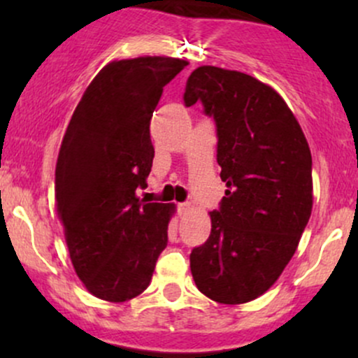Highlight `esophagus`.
<instances>
[{
    "mask_svg": "<svg viewBox=\"0 0 358 358\" xmlns=\"http://www.w3.org/2000/svg\"><path fill=\"white\" fill-rule=\"evenodd\" d=\"M192 207V203L190 202H183V203H178V210L180 212H187L188 210V208H190Z\"/></svg>",
    "mask_w": 358,
    "mask_h": 358,
    "instance_id": "1",
    "label": "esophagus"
}]
</instances>
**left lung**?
I'll list each match as a JSON object with an SVG mask.
<instances>
[{"mask_svg":"<svg viewBox=\"0 0 358 358\" xmlns=\"http://www.w3.org/2000/svg\"><path fill=\"white\" fill-rule=\"evenodd\" d=\"M183 101L202 102L215 122L227 185L210 236L190 254L193 281L217 303L252 301L281 276L310 220V146L282 97L248 73L203 65L188 77Z\"/></svg>","mask_w":358,"mask_h":358,"instance_id":"obj_1","label":"left lung"}]
</instances>
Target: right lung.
Segmentation results:
<instances>
[{"instance_id":"obj_1","label":"right lung","mask_w":358,"mask_h":358,"mask_svg":"<svg viewBox=\"0 0 358 358\" xmlns=\"http://www.w3.org/2000/svg\"><path fill=\"white\" fill-rule=\"evenodd\" d=\"M188 62L139 57L94 77L69 122L55 168L57 213L89 293L121 303L150 285L173 205L145 203L155 148L150 121L163 87Z\"/></svg>"}]
</instances>
